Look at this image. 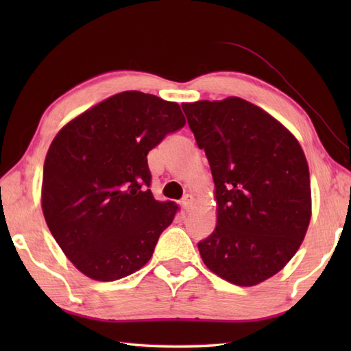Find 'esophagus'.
Returning <instances> with one entry per match:
<instances>
[{
  "mask_svg": "<svg viewBox=\"0 0 351 351\" xmlns=\"http://www.w3.org/2000/svg\"><path fill=\"white\" fill-rule=\"evenodd\" d=\"M191 204H193V196H190V195H187L181 200V205H182V208H184L185 211H190Z\"/></svg>",
  "mask_w": 351,
  "mask_h": 351,
  "instance_id": "obj_1",
  "label": "esophagus"
}]
</instances>
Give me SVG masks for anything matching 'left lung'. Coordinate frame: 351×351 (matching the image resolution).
Returning a JSON list of instances; mask_svg holds the SVG:
<instances>
[{"label":"left lung","instance_id":"obj_1","mask_svg":"<svg viewBox=\"0 0 351 351\" xmlns=\"http://www.w3.org/2000/svg\"><path fill=\"white\" fill-rule=\"evenodd\" d=\"M214 181L217 225L197 244L210 270L255 287L285 267L312 214L309 167L293 132L245 99L184 102Z\"/></svg>","mask_w":351,"mask_h":351}]
</instances>
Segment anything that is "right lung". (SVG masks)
<instances>
[{
  "mask_svg": "<svg viewBox=\"0 0 351 351\" xmlns=\"http://www.w3.org/2000/svg\"><path fill=\"white\" fill-rule=\"evenodd\" d=\"M184 125L176 102L128 90L86 110L52 140L43 164V217L87 278L113 282L151 259L178 205L158 202L147 189V152Z\"/></svg>",
  "mask_w": 351,
  "mask_h": 351,
  "instance_id": "add662e5",
  "label": "right lung"
}]
</instances>
